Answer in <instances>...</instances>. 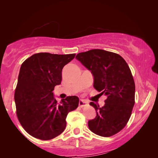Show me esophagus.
<instances>
[{
	"mask_svg": "<svg viewBox=\"0 0 158 158\" xmlns=\"http://www.w3.org/2000/svg\"><path fill=\"white\" fill-rule=\"evenodd\" d=\"M87 105V102L84 100H80L79 102V105L80 107H83V106H84Z\"/></svg>",
	"mask_w": 158,
	"mask_h": 158,
	"instance_id": "1",
	"label": "esophagus"
}]
</instances>
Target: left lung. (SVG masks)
<instances>
[{
  "label": "left lung",
  "mask_w": 158,
  "mask_h": 158,
  "mask_svg": "<svg viewBox=\"0 0 158 158\" xmlns=\"http://www.w3.org/2000/svg\"><path fill=\"white\" fill-rule=\"evenodd\" d=\"M76 58L91 72L93 87L106 96L102 107L90 102L97 115L89 121V129L101 137H111L126 125L135 105V84L129 66L120 55L103 49L79 53Z\"/></svg>",
  "instance_id": "1"
}]
</instances>
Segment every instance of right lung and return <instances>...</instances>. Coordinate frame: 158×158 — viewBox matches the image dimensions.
<instances>
[{"mask_svg": "<svg viewBox=\"0 0 158 158\" xmlns=\"http://www.w3.org/2000/svg\"><path fill=\"white\" fill-rule=\"evenodd\" d=\"M75 55L38 53L21 65L15 93L16 109L21 126L33 137H56L65 129L67 115L78 107L77 96L58 102L53 93L60 84L63 67Z\"/></svg>", "mask_w": 158, "mask_h": 158, "instance_id": "add662e5", "label": "right lung"}]
</instances>
